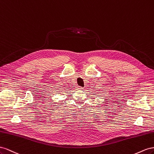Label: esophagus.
<instances>
[{
	"mask_svg": "<svg viewBox=\"0 0 154 154\" xmlns=\"http://www.w3.org/2000/svg\"><path fill=\"white\" fill-rule=\"evenodd\" d=\"M83 88L81 86H77V90H82Z\"/></svg>",
	"mask_w": 154,
	"mask_h": 154,
	"instance_id": "esophagus-1",
	"label": "esophagus"
}]
</instances>
